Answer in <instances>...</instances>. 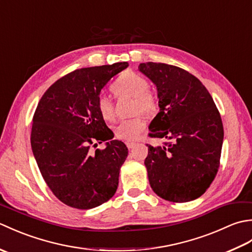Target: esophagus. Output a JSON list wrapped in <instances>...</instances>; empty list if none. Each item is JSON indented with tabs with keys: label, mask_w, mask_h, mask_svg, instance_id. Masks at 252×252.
Masks as SVG:
<instances>
[{
	"label": "esophagus",
	"mask_w": 252,
	"mask_h": 252,
	"mask_svg": "<svg viewBox=\"0 0 252 252\" xmlns=\"http://www.w3.org/2000/svg\"><path fill=\"white\" fill-rule=\"evenodd\" d=\"M126 144L127 148H133V147H134V146L136 145V143H135V142H132V141H126Z\"/></svg>",
	"instance_id": "34e87169"
}]
</instances>
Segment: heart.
<instances>
[{"instance_id":"heart-1","label":"heart","mask_w":252,"mask_h":252,"mask_svg":"<svg viewBox=\"0 0 252 252\" xmlns=\"http://www.w3.org/2000/svg\"><path fill=\"white\" fill-rule=\"evenodd\" d=\"M117 96H127L134 99L133 111L143 112L152 116L158 110V98L152 91H149L148 80L134 71L122 73L111 87ZM96 106L101 117L106 120H111L115 116L114 101L106 94H99L96 98ZM146 123L141 116H135L130 119L121 120L115 127L116 135L121 140L132 141L140 136L145 130Z\"/></svg>"}]
</instances>
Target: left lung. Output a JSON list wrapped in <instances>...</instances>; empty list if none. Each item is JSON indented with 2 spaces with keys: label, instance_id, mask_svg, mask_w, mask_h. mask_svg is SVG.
<instances>
[{
  "label": "left lung",
  "instance_id": "left-lung-1",
  "mask_svg": "<svg viewBox=\"0 0 252 252\" xmlns=\"http://www.w3.org/2000/svg\"><path fill=\"white\" fill-rule=\"evenodd\" d=\"M138 70L156 85L160 111L149 136L167 140L148 145L149 184L172 202L197 199L209 189L220 165L223 125L210 93L189 71L162 63H143Z\"/></svg>",
  "mask_w": 252,
  "mask_h": 252
}]
</instances>
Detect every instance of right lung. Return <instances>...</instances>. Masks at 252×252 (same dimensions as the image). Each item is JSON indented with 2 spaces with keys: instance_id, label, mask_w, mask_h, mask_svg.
Instances as JSON below:
<instances>
[{
  "instance_id": "right-lung-1",
  "label": "right lung",
  "mask_w": 252,
  "mask_h": 252,
  "mask_svg": "<svg viewBox=\"0 0 252 252\" xmlns=\"http://www.w3.org/2000/svg\"><path fill=\"white\" fill-rule=\"evenodd\" d=\"M129 66L126 62L77 69L52 84L33 116L31 148L45 183L65 205L87 210L115 195L126 144L112 140L96 106L109 80ZM96 141L104 150L89 152Z\"/></svg>"
}]
</instances>
